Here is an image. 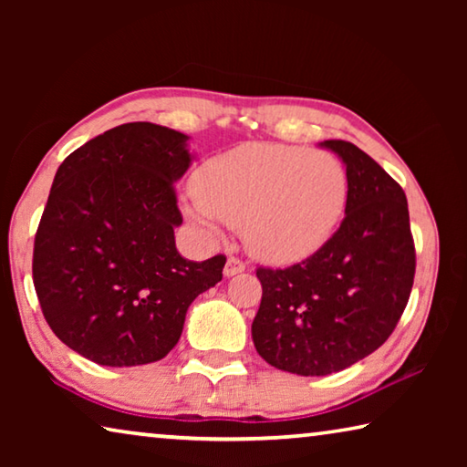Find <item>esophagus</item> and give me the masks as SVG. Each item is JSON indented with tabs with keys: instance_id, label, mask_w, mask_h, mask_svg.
Masks as SVG:
<instances>
[{
	"instance_id": "obj_1",
	"label": "esophagus",
	"mask_w": 467,
	"mask_h": 467,
	"mask_svg": "<svg viewBox=\"0 0 467 467\" xmlns=\"http://www.w3.org/2000/svg\"><path fill=\"white\" fill-rule=\"evenodd\" d=\"M244 272V264L241 262L239 257H228L226 259V265H224V275L226 278H231V275H236Z\"/></svg>"
}]
</instances>
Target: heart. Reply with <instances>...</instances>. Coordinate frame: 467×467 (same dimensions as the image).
I'll use <instances>...</instances> for the list:
<instances>
[{
    "instance_id": "1",
    "label": "heart",
    "mask_w": 467,
    "mask_h": 467,
    "mask_svg": "<svg viewBox=\"0 0 467 467\" xmlns=\"http://www.w3.org/2000/svg\"><path fill=\"white\" fill-rule=\"evenodd\" d=\"M189 216L210 234L241 226L253 255L272 264L311 257L334 234L348 203V172L329 152L243 144L197 171Z\"/></svg>"
}]
</instances>
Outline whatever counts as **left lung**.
I'll return each instance as SVG.
<instances>
[{"label": "left lung", "instance_id": "left-lung-1", "mask_svg": "<svg viewBox=\"0 0 467 467\" xmlns=\"http://www.w3.org/2000/svg\"><path fill=\"white\" fill-rule=\"evenodd\" d=\"M321 146L346 164V216L305 262L286 270L257 267L264 295L251 326L267 365L303 377L337 373L383 346L416 272L404 189L350 141Z\"/></svg>", "mask_w": 467, "mask_h": 467}]
</instances>
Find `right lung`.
Here are the masks:
<instances>
[{
	"label": "right lung",
	"mask_w": 467,
	"mask_h": 467,
	"mask_svg": "<svg viewBox=\"0 0 467 467\" xmlns=\"http://www.w3.org/2000/svg\"><path fill=\"white\" fill-rule=\"evenodd\" d=\"M187 136L123 123L74 150L55 172L35 236L33 280L63 344L102 367L156 362L179 342L189 305L223 280L224 255L181 257L175 183Z\"/></svg>",
	"instance_id": "add662e5"
}]
</instances>
